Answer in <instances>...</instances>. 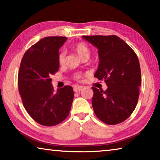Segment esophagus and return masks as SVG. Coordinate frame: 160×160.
Listing matches in <instances>:
<instances>
[{"label":"esophagus","mask_w":160,"mask_h":160,"mask_svg":"<svg viewBox=\"0 0 160 160\" xmlns=\"http://www.w3.org/2000/svg\"><path fill=\"white\" fill-rule=\"evenodd\" d=\"M83 88H84V87L82 86H78V85H76V86L73 87V90L74 92H78L82 91Z\"/></svg>","instance_id":"esophagus-1"}]
</instances>
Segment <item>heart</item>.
<instances>
[{
	"mask_svg": "<svg viewBox=\"0 0 160 160\" xmlns=\"http://www.w3.org/2000/svg\"><path fill=\"white\" fill-rule=\"evenodd\" d=\"M73 49L75 52L78 54V55L82 59H88V58L90 55V49L88 46H87L85 43L79 42L77 43L73 47ZM65 60H66V53L65 51H61L60 53L58 54V61L59 65H64L65 63ZM81 75L79 73H75L73 75V78L76 81H78L81 79Z\"/></svg>",
	"mask_w": 160,
	"mask_h": 160,
	"instance_id": "b5f03b06",
	"label": "heart"
}]
</instances>
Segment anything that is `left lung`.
I'll use <instances>...</instances> for the list:
<instances>
[{
    "label": "left lung",
    "instance_id": "1",
    "mask_svg": "<svg viewBox=\"0 0 160 160\" xmlns=\"http://www.w3.org/2000/svg\"><path fill=\"white\" fill-rule=\"evenodd\" d=\"M98 49L100 62L95 77L104 81L106 91L92 87L94 112L105 124L126 120L136 107L141 85L140 63L130 46L117 36H83Z\"/></svg>",
    "mask_w": 160,
    "mask_h": 160
}]
</instances>
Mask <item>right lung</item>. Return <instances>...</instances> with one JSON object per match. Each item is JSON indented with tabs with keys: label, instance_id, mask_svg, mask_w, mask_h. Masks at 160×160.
I'll return each instance as SVG.
<instances>
[{
	"label": "right lung",
	"instance_id": "right-lung-1",
	"mask_svg": "<svg viewBox=\"0 0 160 160\" xmlns=\"http://www.w3.org/2000/svg\"><path fill=\"white\" fill-rule=\"evenodd\" d=\"M67 38L45 37L28 49L18 73L19 92L30 117L43 126H54L66 119L73 100V89L65 86L54 92L52 75L58 71L59 49Z\"/></svg>",
	"mask_w": 160,
	"mask_h": 160
}]
</instances>
